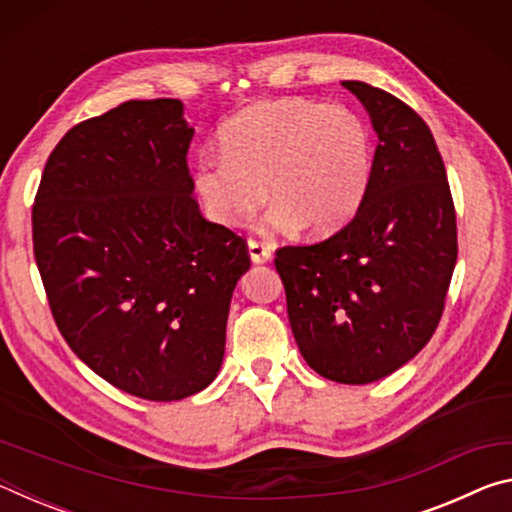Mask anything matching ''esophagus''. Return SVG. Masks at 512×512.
Wrapping results in <instances>:
<instances>
[{
    "mask_svg": "<svg viewBox=\"0 0 512 512\" xmlns=\"http://www.w3.org/2000/svg\"><path fill=\"white\" fill-rule=\"evenodd\" d=\"M248 253H250V259H253L255 264H264L271 259V246L266 244V241L262 239H248Z\"/></svg>",
    "mask_w": 512,
    "mask_h": 512,
    "instance_id": "1",
    "label": "esophagus"
}]
</instances>
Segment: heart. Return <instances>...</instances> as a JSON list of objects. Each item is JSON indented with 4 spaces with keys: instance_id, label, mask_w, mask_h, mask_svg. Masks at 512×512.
<instances>
[{
    "instance_id": "1",
    "label": "heart",
    "mask_w": 512,
    "mask_h": 512,
    "mask_svg": "<svg viewBox=\"0 0 512 512\" xmlns=\"http://www.w3.org/2000/svg\"><path fill=\"white\" fill-rule=\"evenodd\" d=\"M219 151L198 162L194 185L207 214L230 228L248 223L268 196V230L302 225L309 235H332L370 185L368 128L339 103L257 101L225 121Z\"/></svg>"
}]
</instances>
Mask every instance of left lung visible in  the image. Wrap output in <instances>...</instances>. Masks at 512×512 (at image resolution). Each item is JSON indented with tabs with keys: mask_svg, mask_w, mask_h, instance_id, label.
<instances>
[{
	"mask_svg": "<svg viewBox=\"0 0 512 512\" xmlns=\"http://www.w3.org/2000/svg\"><path fill=\"white\" fill-rule=\"evenodd\" d=\"M343 88L366 106L379 140L366 198L329 239L277 248L275 268L309 368L339 384H370L436 332L458 255L456 210L418 112L368 83Z\"/></svg>",
	"mask_w": 512,
	"mask_h": 512,
	"instance_id": "1",
	"label": "left lung"
}]
</instances>
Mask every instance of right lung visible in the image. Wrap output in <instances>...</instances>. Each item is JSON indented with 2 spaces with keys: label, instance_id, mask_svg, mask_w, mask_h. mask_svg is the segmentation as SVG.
<instances>
[{
  "label": "right lung",
  "instance_id": "1",
  "mask_svg": "<svg viewBox=\"0 0 512 512\" xmlns=\"http://www.w3.org/2000/svg\"><path fill=\"white\" fill-rule=\"evenodd\" d=\"M178 99L124 101L69 128L31 210L51 316L119 391L173 402L214 381L246 239L207 221Z\"/></svg>",
  "mask_w": 512,
  "mask_h": 512
}]
</instances>
